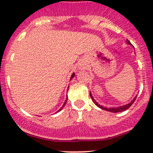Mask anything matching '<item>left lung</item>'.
Masks as SVG:
<instances>
[{
	"instance_id": "8db88e82",
	"label": "left lung",
	"mask_w": 153,
	"mask_h": 153,
	"mask_svg": "<svg viewBox=\"0 0 153 153\" xmlns=\"http://www.w3.org/2000/svg\"><path fill=\"white\" fill-rule=\"evenodd\" d=\"M126 43H127L128 44H130V45H132V44H131V43L129 42V41H128V40H126ZM89 95H90V97H91V98H92V101H93V102L95 103V105H96L97 106H98V107L101 108V109H104V110H106V111H109V112H123V111L126 110V109H129V108L131 106H132V104H133L134 101H135V99H136V98H137V96H135V98H134L133 99H132V101H131L130 103H129V104H126V105L121 106H118V107H114V108H112V107H111V108H106V107H104V106H102L99 105V104H98V103L96 102V101H95V100L94 99V98H93V97H92V94H91V92H90V93H89Z\"/></svg>"
}]
</instances>
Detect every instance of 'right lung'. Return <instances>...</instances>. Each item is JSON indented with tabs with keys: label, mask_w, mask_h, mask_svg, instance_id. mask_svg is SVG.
Masks as SVG:
<instances>
[{
	"label": "right lung",
	"mask_w": 153,
	"mask_h": 153,
	"mask_svg": "<svg viewBox=\"0 0 153 153\" xmlns=\"http://www.w3.org/2000/svg\"><path fill=\"white\" fill-rule=\"evenodd\" d=\"M74 76H75V73H72V75H71V78H70V80H71V79H72V78H73V77H74ZM67 98H67V99H66V101H64V105H63V106H62V107H61V109H59V110H58V111H57V112H59V111H61V109H63V107H64V106H65V104H67Z\"/></svg>",
	"instance_id": "add662e5"
}]
</instances>
